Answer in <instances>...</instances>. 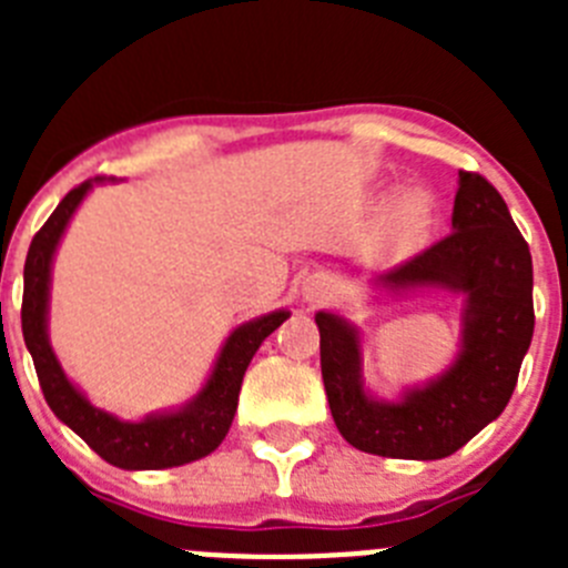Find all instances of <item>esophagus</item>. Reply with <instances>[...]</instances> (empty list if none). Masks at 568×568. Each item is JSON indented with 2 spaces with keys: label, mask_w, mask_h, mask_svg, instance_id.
<instances>
[{
  "label": "esophagus",
  "mask_w": 568,
  "mask_h": 568,
  "mask_svg": "<svg viewBox=\"0 0 568 568\" xmlns=\"http://www.w3.org/2000/svg\"><path fill=\"white\" fill-rule=\"evenodd\" d=\"M329 295H333V290H329L327 278H313L307 287H304V301H310V304H324Z\"/></svg>",
  "instance_id": "esophagus-1"
}]
</instances>
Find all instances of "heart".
<instances>
[{
	"instance_id": "1",
	"label": "heart",
	"mask_w": 568,
	"mask_h": 568,
	"mask_svg": "<svg viewBox=\"0 0 568 568\" xmlns=\"http://www.w3.org/2000/svg\"><path fill=\"white\" fill-rule=\"evenodd\" d=\"M389 227H393L398 239L415 241L424 233V215H420V210L413 202H398L389 210Z\"/></svg>"
}]
</instances>
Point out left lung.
<instances>
[{
  "mask_svg": "<svg viewBox=\"0 0 568 568\" xmlns=\"http://www.w3.org/2000/svg\"><path fill=\"white\" fill-rule=\"evenodd\" d=\"M420 290L464 295L458 353L424 384L395 398L364 378V338L344 315L318 310L321 375L346 444L381 458L438 460L498 418L531 344V255L500 193L478 173H458L453 233L400 267L369 278V298Z\"/></svg>",
  "mask_w": 568,
  "mask_h": 568,
  "instance_id": "1",
  "label": "left lung"
}]
</instances>
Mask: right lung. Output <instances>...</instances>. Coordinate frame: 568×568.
I'll list each match as a JSON object with an SVG mask.
<instances>
[{
    "instance_id": "add662e5",
    "label": "right lung",
    "mask_w": 568,
    "mask_h": 568,
    "mask_svg": "<svg viewBox=\"0 0 568 568\" xmlns=\"http://www.w3.org/2000/svg\"><path fill=\"white\" fill-rule=\"evenodd\" d=\"M108 179H88L77 190L64 195L44 227L33 235L24 258V295H22V335L48 406L64 426H70L84 444L119 469H170L204 458L219 449L230 433L239 406L241 381L250 361L258 353L267 335L290 318V310H273L267 315L250 318L224 338L222 349L210 366L207 381L190 400L144 418L124 420L102 406L90 404L59 364L48 333L50 315V281H53V258L68 233L70 222L88 193Z\"/></svg>"
}]
</instances>
